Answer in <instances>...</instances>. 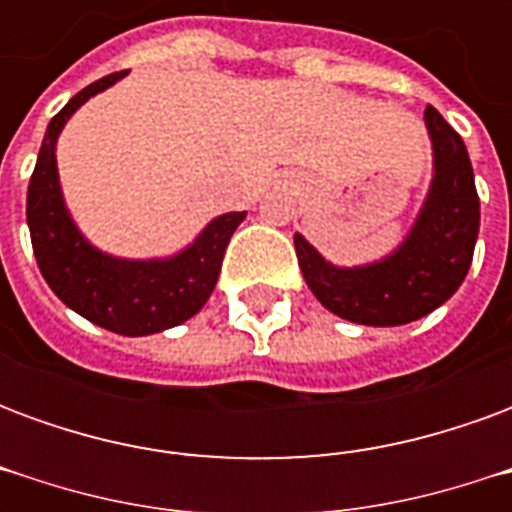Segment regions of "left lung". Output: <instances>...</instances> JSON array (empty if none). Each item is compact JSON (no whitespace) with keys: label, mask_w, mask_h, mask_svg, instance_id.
Returning <instances> with one entry per match:
<instances>
[{"label":"left lung","mask_w":512,"mask_h":512,"mask_svg":"<svg viewBox=\"0 0 512 512\" xmlns=\"http://www.w3.org/2000/svg\"><path fill=\"white\" fill-rule=\"evenodd\" d=\"M425 123L436 175L414 230L395 255L365 268H337L296 235V257L307 285L326 310L345 321L365 326L417 321L450 299L472 266L480 233L472 161L461 134L433 106L425 109Z\"/></svg>","instance_id":"1"}]
</instances>
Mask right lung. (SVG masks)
Instances as JSON below:
<instances>
[{"mask_svg": "<svg viewBox=\"0 0 512 512\" xmlns=\"http://www.w3.org/2000/svg\"><path fill=\"white\" fill-rule=\"evenodd\" d=\"M123 76L126 71L98 79L51 117L29 178L27 224L40 274L71 310L101 329L142 337L172 329L202 310L216 288L230 235L246 213L213 219L200 238L172 260H117L84 241L62 202L54 145L68 117Z\"/></svg>", "mask_w": 512, "mask_h": 512, "instance_id": "obj_1", "label": "right lung"}]
</instances>
